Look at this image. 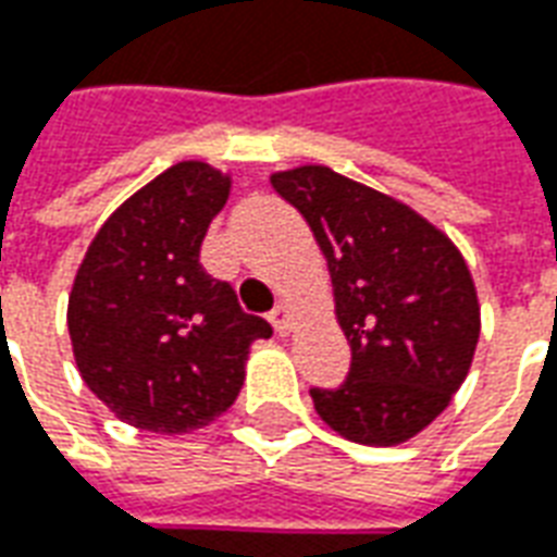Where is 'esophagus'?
Returning a JSON list of instances; mask_svg holds the SVG:
<instances>
[{
  "label": "esophagus",
  "instance_id": "esophagus-1",
  "mask_svg": "<svg viewBox=\"0 0 557 557\" xmlns=\"http://www.w3.org/2000/svg\"><path fill=\"white\" fill-rule=\"evenodd\" d=\"M270 323H273L275 334H287L290 332V308L287 305H275L273 311H270Z\"/></svg>",
  "mask_w": 557,
  "mask_h": 557
}]
</instances>
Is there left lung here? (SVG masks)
Instances as JSON below:
<instances>
[{
  "label": "left lung",
  "mask_w": 557,
  "mask_h": 557,
  "mask_svg": "<svg viewBox=\"0 0 557 557\" xmlns=\"http://www.w3.org/2000/svg\"><path fill=\"white\" fill-rule=\"evenodd\" d=\"M311 225L352 361L341 387H311L346 441L396 446L453 403L479 343V299L461 252L408 205L329 166L275 173Z\"/></svg>",
  "instance_id": "8db88e82"
}]
</instances>
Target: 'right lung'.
<instances>
[{
	"instance_id": "add662e5",
	"label": "right lung",
	"mask_w": 557,
	"mask_h": 557,
	"mask_svg": "<svg viewBox=\"0 0 557 557\" xmlns=\"http://www.w3.org/2000/svg\"><path fill=\"white\" fill-rule=\"evenodd\" d=\"M228 175L182 161L125 199L78 267L66 308L78 373L135 429H202L237 399L252 341L273 329L199 263Z\"/></svg>"
}]
</instances>
